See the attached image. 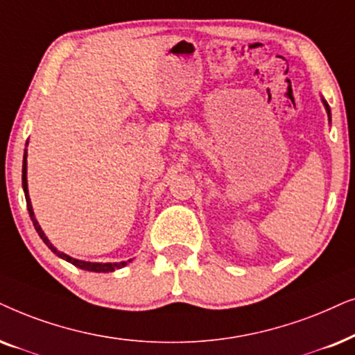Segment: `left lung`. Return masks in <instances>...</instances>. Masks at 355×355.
Returning a JSON list of instances; mask_svg holds the SVG:
<instances>
[{"label": "left lung", "mask_w": 355, "mask_h": 355, "mask_svg": "<svg viewBox=\"0 0 355 355\" xmlns=\"http://www.w3.org/2000/svg\"><path fill=\"white\" fill-rule=\"evenodd\" d=\"M321 102H323V105H324V108H326V113H328V118H329V121H331V108H329L328 102H326L323 97H321Z\"/></svg>", "instance_id": "obj_1"}]
</instances>
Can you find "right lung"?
<instances>
[{
	"label": "right lung",
	"mask_w": 355,
	"mask_h": 355,
	"mask_svg": "<svg viewBox=\"0 0 355 355\" xmlns=\"http://www.w3.org/2000/svg\"><path fill=\"white\" fill-rule=\"evenodd\" d=\"M22 188H24V195H26L27 211H29L32 224H34L37 234L40 235V239L44 240V243L51 250V252L56 254V257H60L61 259H66V261L71 263V264H74V266H78V268H81V269H86V271H92V272H112V271H115V269H120L123 266H126V264L131 261V259H128V261H120V263H91V261H83V259L71 258L69 254H66L63 252H58V250H56L53 245H51L49 237H46L44 230H42L39 220L35 219L34 209H32V202H31V196H29V188H27V149H26V154H24V160H22Z\"/></svg>",
	"instance_id": "right-lung-1"
}]
</instances>
